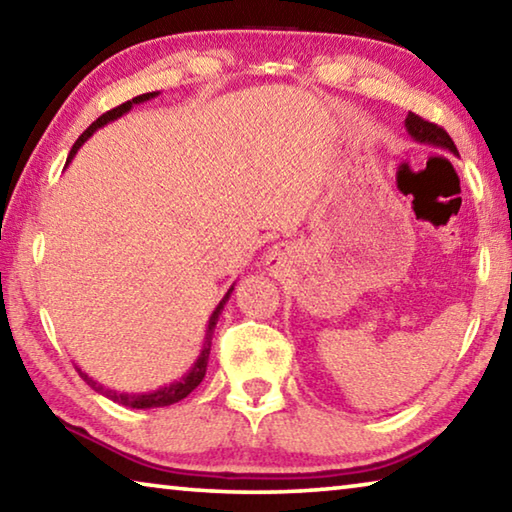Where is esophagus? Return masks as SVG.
Masks as SVG:
<instances>
[{
    "label": "esophagus",
    "mask_w": 512,
    "mask_h": 512,
    "mask_svg": "<svg viewBox=\"0 0 512 512\" xmlns=\"http://www.w3.org/2000/svg\"><path fill=\"white\" fill-rule=\"evenodd\" d=\"M280 259H282V253L277 248H271L268 250V255H266V264L271 266V268H277L280 266Z\"/></svg>",
    "instance_id": "obj_1"
}]
</instances>
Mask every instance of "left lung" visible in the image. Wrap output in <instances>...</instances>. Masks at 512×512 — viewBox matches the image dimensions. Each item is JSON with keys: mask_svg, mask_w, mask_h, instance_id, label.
Returning a JSON list of instances; mask_svg holds the SVG:
<instances>
[{"mask_svg": "<svg viewBox=\"0 0 512 512\" xmlns=\"http://www.w3.org/2000/svg\"><path fill=\"white\" fill-rule=\"evenodd\" d=\"M404 126H406V133H409L413 142L436 146V149H443V151H449L452 155H458L452 137H449L440 126L431 124V121H424L422 117L409 112V115H406V119H404Z\"/></svg>", "mask_w": 512, "mask_h": 512, "instance_id": "1", "label": "left lung"}]
</instances>
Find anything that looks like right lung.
I'll return each mask as SVG.
<instances>
[{
    "mask_svg": "<svg viewBox=\"0 0 512 512\" xmlns=\"http://www.w3.org/2000/svg\"><path fill=\"white\" fill-rule=\"evenodd\" d=\"M160 92H146V94H140V97H135L131 101L121 103V106L108 110L106 115H101L94 124L85 131L79 140H76V144L72 146V151H69V158H67V164L74 160L76 151L81 149V146L90 140V137L99 131V128H103L106 124H110V121L119 119L121 115H126L128 110H131L133 106H137V103H144L149 99H155L158 97ZM235 291V284L228 289V293L221 298L219 305L214 307L210 320H207V329H205V341H203V348H201V354H198V359L192 363V368H189L183 377H180L178 381H173V384H167V386H160L158 391H149V393H121V391H115V388H106L103 384H99V381H94L88 372H83L79 368V375L85 379V384L92 386L94 391L101 393L103 397H108V400L117 402L121 406H128V409H160V406H171L176 404L180 400H185V397L194 391V388L201 384L203 377H205V370H207V361H210V350H212V334H214V327L216 323H219V316H221V309L225 302H228L230 293Z\"/></svg>",
    "mask_w": 512,
    "mask_h": 512,
    "instance_id": "right-lung-1",
    "label": "right lung"
}]
</instances>
